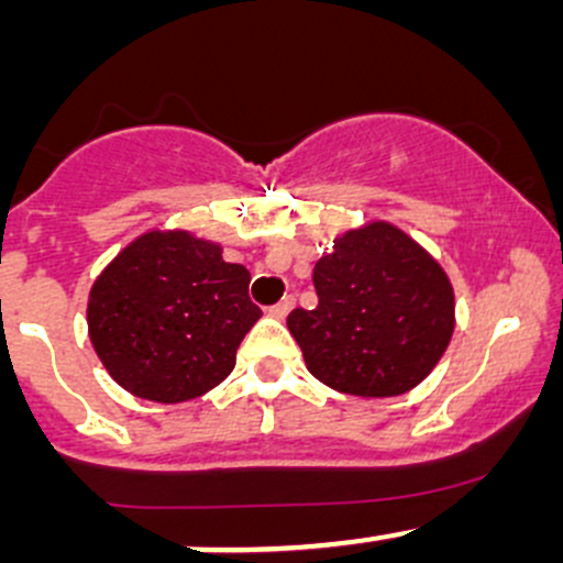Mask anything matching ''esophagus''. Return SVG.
<instances>
[{
  "label": "esophagus",
  "mask_w": 563,
  "mask_h": 563,
  "mask_svg": "<svg viewBox=\"0 0 563 563\" xmlns=\"http://www.w3.org/2000/svg\"><path fill=\"white\" fill-rule=\"evenodd\" d=\"M291 308H294V299H291V297H283L280 302L272 305V308H266V316H272V318H286L288 313H291Z\"/></svg>",
  "instance_id": "obj_1"
}]
</instances>
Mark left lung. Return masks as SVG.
Masks as SVG:
<instances>
[{
    "label": "left lung",
    "instance_id": "obj_1",
    "mask_svg": "<svg viewBox=\"0 0 563 563\" xmlns=\"http://www.w3.org/2000/svg\"><path fill=\"white\" fill-rule=\"evenodd\" d=\"M318 305L291 310L288 332L321 384L354 397L406 395L424 382L455 332L444 266L387 220L332 242L313 269Z\"/></svg>",
    "mask_w": 563,
    "mask_h": 563
}]
</instances>
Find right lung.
I'll list each match as a JSON object with an SVG mask.
<instances>
[{"label":"right lung","instance_id":"add662e5","mask_svg":"<svg viewBox=\"0 0 563 563\" xmlns=\"http://www.w3.org/2000/svg\"><path fill=\"white\" fill-rule=\"evenodd\" d=\"M250 272L185 229H150L95 277L87 329L108 376L152 402L192 400L231 376L261 318Z\"/></svg>","mask_w":563,"mask_h":563}]
</instances>
